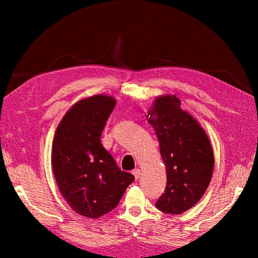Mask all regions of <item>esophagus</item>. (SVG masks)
Listing matches in <instances>:
<instances>
[{
    "label": "esophagus",
    "instance_id": "1",
    "mask_svg": "<svg viewBox=\"0 0 258 258\" xmlns=\"http://www.w3.org/2000/svg\"><path fill=\"white\" fill-rule=\"evenodd\" d=\"M132 174L134 175V177L138 179V178H140V176H141V169H139V168H135V169H133L132 171Z\"/></svg>",
    "mask_w": 258,
    "mask_h": 258
}]
</instances>
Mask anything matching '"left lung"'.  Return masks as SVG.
Listing matches in <instances>:
<instances>
[{"label": "left lung", "mask_w": 258, "mask_h": 258, "mask_svg": "<svg viewBox=\"0 0 258 258\" xmlns=\"http://www.w3.org/2000/svg\"><path fill=\"white\" fill-rule=\"evenodd\" d=\"M179 105L175 95L157 97L149 119L160 142L167 177L165 193L155 206L173 215L186 212L201 200L214 168L213 150L205 131Z\"/></svg>", "instance_id": "1"}]
</instances>
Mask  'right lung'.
<instances>
[{"label":"right lung","mask_w":258,"mask_h":258,"mask_svg":"<svg viewBox=\"0 0 258 258\" xmlns=\"http://www.w3.org/2000/svg\"><path fill=\"white\" fill-rule=\"evenodd\" d=\"M115 106L111 96L84 98L64 115L52 146V167L63 197L90 218L111 212L135 177L120 171L101 135Z\"/></svg>","instance_id":"right-lung-1"}]
</instances>
